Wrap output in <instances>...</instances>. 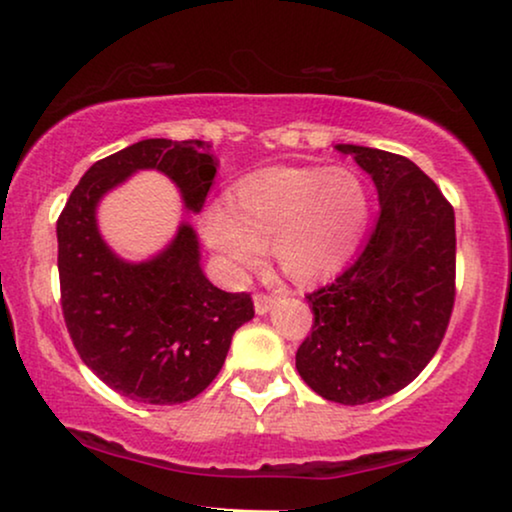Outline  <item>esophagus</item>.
Returning <instances> with one entry per match:
<instances>
[{
    "instance_id": "obj_1",
    "label": "esophagus",
    "mask_w": 512,
    "mask_h": 512,
    "mask_svg": "<svg viewBox=\"0 0 512 512\" xmlns=\"http://www.w3.org/2000/svg\"><path fill=\"white\" fill-rule=\"evenodd\" d=\"M275 296H270V293H256L254 296V310L256 314H265L272 310V305H275Z\"/></svg>"
}]
</instances>
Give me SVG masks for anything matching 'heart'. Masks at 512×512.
Returning <instances> with one entry per match:
<instances>
[{"label":"heart","instance_id":"heart-1","mask_svg":"<svg viewBox=\"0 0 512 512\" xmlns=\"http://www.w3.org/2000/svg\"><path fill=\"white\" fill-rule=\"evenodd\" d=\"M368 219V186L349 167H268L244 177L230 205H209L200 233L230 272L251 270L272 244L284 275L314 282L352 254Z\"/></svg>","mask_w":512,"mask_h":512}]
</instances>
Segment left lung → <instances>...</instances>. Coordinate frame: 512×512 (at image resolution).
I'll list each match as a JSON object with an SVG mask.
<instances>
[{
  "label": "left lung",
  "instance_id": "obj_1",
  "mask_svg": "<svg viewBox=\"0 0 512 512\" xmlns=\"http://www.w3.org/2000/svg\"><path fill=\"white\" fill-rule=\"evenodd\" d=\"M375 181L380 216L366 247L331 284L307 293L314 324L296 352L307 387L342 405L380 401L438 352L454 307V209L398 153L338 144Z\"/></svg>",
  "mask_w": 512,
  "mask_h": 512
}]
</instances>
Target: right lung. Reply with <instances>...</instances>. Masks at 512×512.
<instances>
[{"label": "right lung", "mask_w": 512, "mask_h": 512, "mask_svg": "<svg viewBox=\"0 0 512 512\" xmlns=\"http://www.w3.org/2000/svg\"><path fill=\"white\" fill-rule=\"evenodd\" d=\"M212 144L142 139L97 160L58 219L60 303L83 363L125 398L174 405L202 394L233 333L254 319L249 293L216 289L200 268L195 230L181 223L163 254L125 263L104 244L95 207L137 170H158L200 212L216 174Z\"/></svg>", "instance_id": "right-lung-1"}]
</instances>
